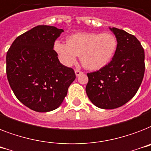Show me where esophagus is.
I'll use <instances>...</instances> for the list:
<instances>
[{
    "label": "esophagus",
    "mask_w": 151,
    "mask_h": 151,
    "mask_svg": "<svg viewBox=\"0 0 151 151\" xmlns=\"http://www.w3.org/2000/svg\"><path fill=\"white\" fill-rule=\"evenodd\" d=\"M75 73L76 75V76H79L83 74V72H82V71H79V70H76V71H75Z\"/></svg>",
    "instance_id": "obj_1"
}]
</instances>
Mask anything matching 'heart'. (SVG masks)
I'll use <instances>...</instances> for the list:
<instances>
[{"label":"heart","instance_id":"obj_1","mask_svg":"<svg viewBox=\"0 0 151 151\" xmlns=\"http://www.w3.org/2000/svg\"><path fill=\"white\" fill-rule=\"evenodd\" d=\"M118 42L111 33L78 32L71 35L68 42L56 40L54 49L64 65L71 66L81 55L86 68L98 70L111 61L116 52Z\"/></svg>","mask_w":151,"mask_h":151}]
</instances>
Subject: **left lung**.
Instances as JSON below:
<instances>
[{
  "mask_svg": "<svg viewBox=\"0 0 151 151\" xmlns=\"http://www.w3.org/2000/svg\"><path fill=\"white\" fill-rule=\"evenodd\" d=\"M118 45L109 64L98 71L87 73L86 92L95 106L102 109L121 107L135 96L143 81L144 50L132 34L113 27Z\"/></svg>",
  "mask_w": 151,
  "mask_h": 151,
  "instance_id": "obj_1",
  "label": "left lung"
}]
</instances>
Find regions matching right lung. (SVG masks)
I'll return each mask as SVG.
<instances>
[{
    "mask_svg": "<svg viewBox=\"0 0 151 151\" xmlns=\"http://www.w3.org/2000/svg\"><path fill=\"white\" fill-rule=\"evenodd\" d=\"M63 29L37 26L14 40L6 56L8 83L20 102L37 112L61 105L76 79L72 68L60 63L54 43Z\"/></svg>",
    "mask_w": 151,
    "mask_h": 151,
    "instance_id": "obj_1",
    "label": "right lung"
}]
</instances>
